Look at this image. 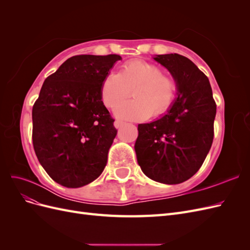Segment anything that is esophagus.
Masks as SVG:
<instances>
[{
    "label": "esophagus",
    "instance_id": "esophagus-1",
    "mask_svg": "<svg viewBox=\"0 0 250 250\" xmlns=\"http://www.w3.org/2000/svg\"><path fill=\"white\" fill-rule=\"evenodd\" d=\"M125 124H126V123H125V122H123V121H121V120H117L116 122H115V126H116L117 128L123 127Z\"/></svg>",
    "mask_w": 250,
    "mask_h": 250
}]
</instances>
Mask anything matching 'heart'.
Here are the masks:
<instances>
[{
  "instance_id": "b5f03b06",
  "label": "heart",
  "mask_w": 250,
  "mask_h": 250,
  "mask_svg": "<svg viewBox=\"0 0 250 250\" xmlns=\"http://www.w3.org/2000/svg\"><path fill=\"white\" fill-rule=\"evenodd\" d=\"M132 91L135 99L118 105L116 116L126 120L142 121L161 117L173 106L177 94L174 77L163 74L153 62L135 59L125 62L118 74L108 73L100 84V97L106 107H115Z\"/></svg>"
}]
</instances>
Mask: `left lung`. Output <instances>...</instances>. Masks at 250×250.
Segmentation results:
<instances>
[{"label":"left lung","instance_id":"left-lung-1","mask_svg":"<svg viewBox=\"0 0 250 250\" xmlns=\"http://www.w3.org/2000/svg\"><path fill=\"white\" fill-rule=\"evenodd\" d=\"M177 82L178 97L167 115L139 124L135 153L142 171L162 184L177 185L202 166L214 140L216 102L208 78L190 59L157 55Z\"/></svg>","mask_w":250,"mask_h":250}]
</instances>
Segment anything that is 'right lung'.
Segmentation results:
<instances>
[{
  "mask_svg": "<svg viewBox=\"0 0 250 250\" xmlns=\"http://www.w3.org/2000/svg\"><path fill=\"white\" fill-rule=\"evenodd\" d=\"M120 55H76L44 80L32 108V141L57 184L80 188L101 175L118 130L100 97L102 79Z\"/></svg>",
  "mask_w": 250,
  "mask_h": 250,
  "instance_id": "obj_1",
  "label": "right lung"
}]
</instances>
